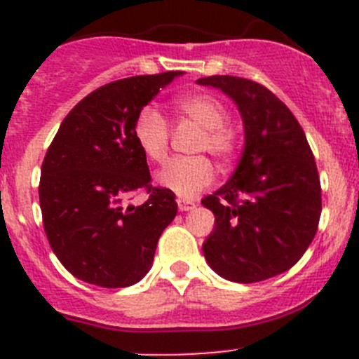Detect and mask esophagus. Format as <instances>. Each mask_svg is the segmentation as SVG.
I'll return each mask as SVG.
<instances>
[{
  "label": "esophagus",
  "instance_id": "obj_1",
  "mask_svg": "<svg viewBox=\"0 0 359 359\" xmlns=\"http://www.w3.org/2000/svg\"><path fill=\"white\" fill-rule=\"evenodd\" d=\"M177 208H180V210H182V212L194 210L196 203L190 201V199H177Z\"/></svg>",
  "mask_w": 359,
  "mask_h": 359
}]
</instances>
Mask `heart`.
<instances>
[{"mask_svg":"<svg viewBox=\"0 0 359 359\" xmlns=\"http://www.w3.org/2000/svg\"><path fill=\"white\" fill-rule=\"evenodd\" d=\"M177 109L203 128L196 151H208L217 160L230 161L237 149L236 133L226 128L228 111L210 95L192 93L177 100ZM135 140L145 156L152 161H163L169 151V122L158 107L145 106L136 115L133 128ZM215 182V167L207 156L174 158L156 174L161 189L180 198H194Z\"/></svg>","mask_w":359,"mask_h":359,"instance_id":"b5f03b06","label":"heart"}]
</instances>
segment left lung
Returning a JSON list of instances; mask_svg holds the SVG:
<instances>
[{"label": "left lung", "mask_w": 359, "mask_h": 359, "mask_svg": "<svg viewBox=\"0 0 359 359\" xmlns=\"http://www.w3.org/2000/svg\"><path fill=\"white\" fill-rule=\"evenodd\" d=\"M233 100L244 149L236 172L203 207L215 223L203 253L215 273L252 284L280 275L309 248L322 212V189L306 133L280 98L231 75L198 79Z\"/></svg>", "instance_id": "1"}]
</instances>
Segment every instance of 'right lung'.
I'll use <instances>...</instances> for the list:
<instances>
[{"mask_svg": "<svg viewBox=\"0 0 359 359\" xmlns=\"http://www.w3.org/2000/svg\"><path fill=\"white\" fill-rule=\"evenodd\" d=\"M183 72L109 82L84 97L57 131L41 167L39 203L53 253L73 277L128 287L152 266L176 196L149 185L147 158L133 135L136 115ZM147 188L144 205L123 198Z\"/></svg>", "mask_w": 359, "mask_h": 359, "instance_id": "1", "label": "right lung"}]
</instances>
